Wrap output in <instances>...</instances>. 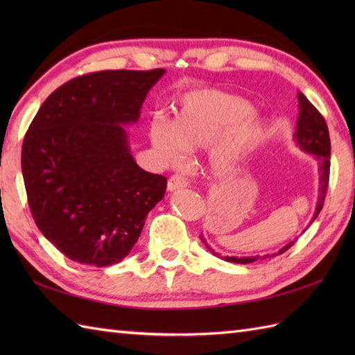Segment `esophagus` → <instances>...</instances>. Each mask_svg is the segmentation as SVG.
<instances>
[{
	"label": "esophagus",
	"mask_w": 355,
	"mask_h": 355,
	"mask_svg": "<svg viewBox=\"0 0 355 355\" xmlns=\"http://www.w3.org/2000/svg\"><path fill=\"white\" fill-rule=\"evenodd\" d=\"M187 186V180L180 175V173H175V175H171L168 180V191H177V189H184Z\"/></svg>",
	"instance_id": "34e87169"
}]
</instances>
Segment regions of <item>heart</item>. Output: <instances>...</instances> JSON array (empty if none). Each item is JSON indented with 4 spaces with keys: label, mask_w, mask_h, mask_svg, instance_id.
<instances>
[{
    "label": "heart",
    "mask_w": 355,
    "mask_h": 355,
    "mask_svg": "<svg viewBox=\"0 0 355 355\" xmlns=\"http://www.w3.org/2000/svg\"><path fill=\"white\" fill-rule=\"evenodd\" d=\"M149 140L168 164H178L187 149L206 148L216 175L235 172L266 135V125L253 116L245 99L212 88H198L180 99L175 117L158 112L148 125Z\"/></svg>",
    "instance_id": "heart-1"
}]
</instances>
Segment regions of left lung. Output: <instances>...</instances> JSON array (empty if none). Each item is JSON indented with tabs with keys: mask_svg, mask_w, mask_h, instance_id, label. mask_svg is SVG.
Segmentation results:
<instances>
[{
	"mask_svg": "<svg viewBox=\"0 0 355 355\" xmlns=\"http://www.w3.org/2000/svg\"><path fill=\"white\" fill-rule=\"evenodd\" d=\"M299 99V119L296 123V132H294V139L299 148L305 150L308 154H313L315 160L319 162V172H320V180H319V198H318V206H315V212L313 216V221L318 218L320 210L323 207V202H325L327 191H328V183H329V166H331V141H329V132L325 119L320 114V112L315 110L314 105L306 99L302 93H297ZM311 221V223H313ZM202 243L206 244L210 252L218 256L212 248H210L206 243V239L200 235ZM297 241V238L294 239ZM294 241H290L288 244L282 247L281 250L273 254H266L262 256V259L271 258V256L282 254L284 252L288 250V248L294 244ZM224 261L235 262V263H250L254 261H259L261 256H243V258H238V256H224Z\"/></svg>",
	"mask_w": 355,
	"mask_h": 355,
	"instance_id": "left-lung-1",
	"label": "left lung"
}]
</instances>
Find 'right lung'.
<instances>
[{
    "label": "right lung",
    "mask_w": 355,
    "mask_h": 355,
    "mask_svg": "<svg viewBox=\"0 0 355 355\" xmlns=\"http://www.w3.org/2000/svg\"><path fill=\"white\" fill-rule=\"evenodd\" d=\"M163 69L103 70L55 89L30 123L21 168L33 220L67 258L93 267L122 261L168 180L143 171L122 125L135 123Z\"/></svg>",
    "instance_id": "obj_1"
}]
</instances>
